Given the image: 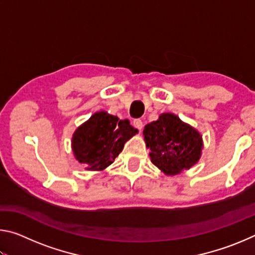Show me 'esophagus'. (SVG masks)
Listing matches in <instances>:
<instances>
[{"label": "esophagus", "mask_w": 255, "mask_h": 255, "mask_svg": "<svg viewBox=\"0 0 255 255\" xmlns=\"http://www.w3.org/2000/svg\"><path fill=\"white\" fill-rule=\"evenodd\" d=\"M133 126H135L138 129V130L141 131V129H143L144 125H143V122H141L140 119H135V120H133Z\"/></svg>", "instance_id": "1"}]
</instances>
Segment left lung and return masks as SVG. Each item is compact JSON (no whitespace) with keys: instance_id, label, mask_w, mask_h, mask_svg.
<instances>
[{"instance_id":"8db88e82","label":"left lung","mask_w":255,"mask_h":255,"mask_svg":"<svg viewBox=\"0 0 255 255\" xmlns=\"http://www.w3.org/2000/svg\"><path fill=\"white\" fill-rule=\"evenodd\" d=\"M150 161L165 175H178L189 170L201 157V133L171 112L159 115L143 130Z\"/></svg>"}]
</instances>
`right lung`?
<instances>
[{"label": "right lung", "instance_id": "right-lung-1", "mask_svg": "<svg viewBox=\"0 0 255 255\" xmlns=\"http://www.w3.org/2000/svg\"><path fill=\"white\" fill-rule=\"evenodd\" d=\"M136 133L138 129L128 119L120 120L107 111H99L73 133V154L85 170L103 171L114 163L126 141Z\"/></svg>", "mask_w": 255, "mask_h": 255}]
</instances>
